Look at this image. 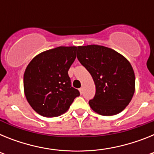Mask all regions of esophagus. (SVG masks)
Returning a JSON list of instances; mask_svg holds the SVG:
<instances>
[{
    "mask_svg": "<svg viewBox=\"0 0 154 154\" xmlns=\"http://www.w3.org/2000/svg\"><path fill=\"white\" fill-rule=\"evenodd\" d=\"M79 90L80 94H82V93H83V88H80V89H79Z\"/></svg>",
    "mask_w": 154,
    "mask_h": 154,
    "instance_id": "1",
    "label": "esophagus"
}]
</instances>
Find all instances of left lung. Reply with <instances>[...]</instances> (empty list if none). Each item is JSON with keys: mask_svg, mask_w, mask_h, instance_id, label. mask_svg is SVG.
<instances>
[{"mask_svg": "<svg viewBox=\"0 0 154 154\" xmlns=\"http://www.w3.org/2000/svg\"><path fill=\"white\" fill-rule=\"evenodd\" d=\"M77 58L89 71L96 94L89 104L102 116L122 112L135 92V75L129 61L117 51L97 45L79 46Z\"/></svg>", "mask_w": 154, "mask_h": 154, "instance_id": "left-lung-1", "label": "left lung"}]
</instances>
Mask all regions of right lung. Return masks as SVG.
Wrapping results in <instances>:
<instances>
[{"label": "right lung", "mask_w": 154, "mask_h": 154, "mask_svg": "<svg viewBox=\"0 0 154 154\" xmlns=\"http://www.w3.org/2000/svg\"><path fill=\"white\" fill-rule=\"evenodd\" d=\"M76 52L75 46H60L40 53L27 66L24 94L30 106L42 116L62 115L80 95L71 85L68 74Z\"/></svg>", "instance_id": "add662e5"}]
</instances>
